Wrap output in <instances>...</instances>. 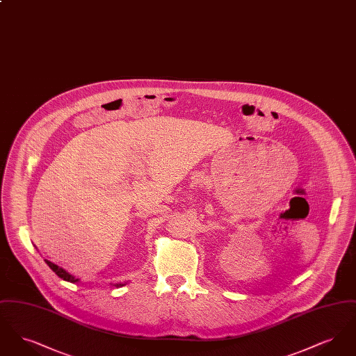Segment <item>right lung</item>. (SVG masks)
Returning a JSON list of instances; mask_svg holds the SVG:
<instances>
[{
    "label": "right lung",
    "mask_w": 356,
    "mask_h": 356,
    "mask_svg": "<svg viewBox=\"0 0 356 356\" xmlns=\"http://www.w3.org/2000/svg\"><path fill=\"white\" fill-rule=\"evenodd\" d=\"M45 263L49 266V268H51V271L54 272L58 277H61L63 280H65V282H69V283H79L80 282V279L79 277H76V276H73L72 273H69L68 271H65L64 268H61V267H58L57 264H54V263H51L49 260H47L45 259ZM127 284V282H124V283H116L115 284V287H122V286H125Z\"/></svg>",
    "instance_id": "right-lung-1"
}]
</instances>
